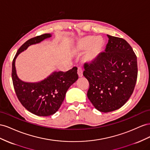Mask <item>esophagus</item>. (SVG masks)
<instances>
[{
	"label": "esophagus",
	"mask_w": 150,
	"mask_h": 150,
	"mask_svg": "<svg viewBox=\"0 0 150 150\" xmlns=\"http://www.w3.org/2000/svg\"><path fill=\"white\" fill-rule=\"evenodd\" d=\"M77 74H78V75H79V76L80 78L82 77V76H83V70H82V68H80V67L78 68Z\"/></svg>",
	"instance_id": "34e87169"
}]
</instances>
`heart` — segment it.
<instances>
[{"label":"heart","instance_id":"b5f03b06","mask_svg":"<svg viewBox=\"0 0 150 150\" xmlns=\"http://www.w3.org/2000/svg\"><path fill=\"white\" fill-rule=\"evenodd\" d=\"M105 46V41L101 36H87L79 40L75 49L77 51L87 50L85 59L88 62H93L99 58Z\"/></svg>","mask_w":150,"mask_h":150}]
</instances>
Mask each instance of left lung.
<instances>
[{
	"label": "left lung",
	"instance_id": "1",
	"mask_svg": "<svg viewBox=\"0 0 150 150\" xmlns=\"http://www.w3.org/2000/svg\"><path fill=\"white\" fill-rule=\"evenodd\" d=\"M105 52L96 61L84 64L83 76L89 82L87 97L102 112L125 105L134 91L138 76L137 57L122 38L108 35Z\"/></svg>",
	"mask_w": 150,
	"mask_h": 150
}]
</instances>
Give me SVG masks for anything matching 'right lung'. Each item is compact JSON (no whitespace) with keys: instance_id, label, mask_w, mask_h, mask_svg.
Returning a JSON list of instances; mask_svg holds the SVG:
<instances>
[{"instance_id":"add662e5","label":"right lung","mask_w":150,"mask_h":150,"mask_svg":"<svg viewBox=\"0 0 150 150\" xmlns=\"http://www.w3.org/2000/svg\"><path fill=\"white\" fill-rule=\"evenodd\" d=\"M50 37L51 34H44L28 40L20 47L12 61V79L16 96L25 109L39 116H48L56 112L62 104L68 89L79 79L75 67L66 72L54 71L38 82H25L19 79L15 67L16 58L29 46Z\"/></svg>"}]
</instances>
